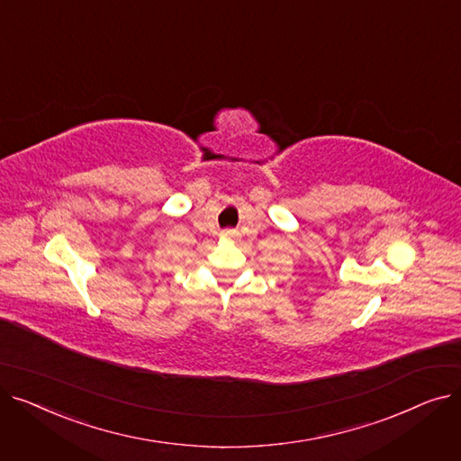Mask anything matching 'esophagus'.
I'll return each mask as SVG.
<instances>
[{
  "label": "esophagus",
  "instance_id": "esophagus-1",
  "mask_svg": "<svg viewBox=\"0 0 461 461\" xmlns=\"http://www.w3.org/2000/svg\"><path fill=\"white\" fill-rule=\"evenodd\" d=\"M231 237H233V231H231V230L222 231V239H231Z\"/></svg>",
  "mask_w": 461,
  "mask_h": 461
}]
</instances>
